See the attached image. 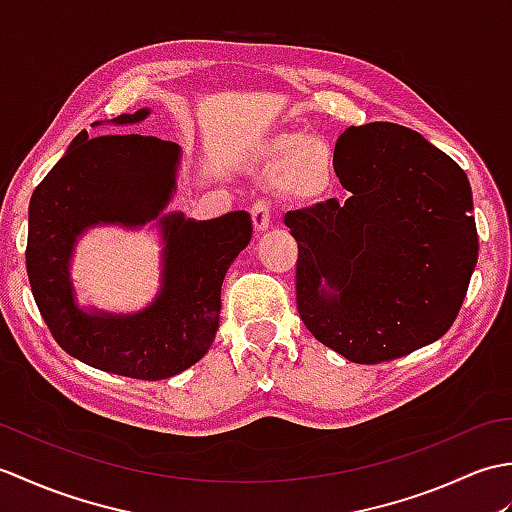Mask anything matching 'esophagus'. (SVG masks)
<instances>
[{
    "instance_id": "obj_1",
    "label": "esophagus",
    "mask_w": 512,
    "mask_h": 512,
    "mask_svg": "<svg viewBox=\"0 0 512 512\" xmlns=\"http://www.w3.org/2000/svg\"><path fill=\"white\" fill-rule=\"evenodd\" d=\"M250 217H253V224H255V231H266L273 222V209H270V202L266 198L257 200L253 206H250Z\"/></svg>"
}]
</instances>
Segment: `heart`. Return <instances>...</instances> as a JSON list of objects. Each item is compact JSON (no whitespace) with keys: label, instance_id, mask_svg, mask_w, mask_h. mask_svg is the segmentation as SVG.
<instances>
[{"label":"heart","instance_id":"b5f03b06","mask_svg":"<svg viewBox=\"0 0 512 512\" xmlns=\"http://www.w3.org/2000/svg\"><path fill=\"white\" fill-rule=\"evenodd\" d=\"M268 149L277 158H286L281 167V182L290 193L308 198L328 187L332 178V154L321 140H303L301 134H279L270 140Z\"/></svg>","mask_w":512,"mask_h":512}]
</instances>
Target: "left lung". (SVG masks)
<instances>
[{"mask_svg":"<svg viewBox=\"0 0 512 512\" xmlns=\"http://www.w3.org/2000/svg\"><path fill=\"white\" fill-rule=\"evenodd\" d=\"M334 162L350 198L288 211L297 310L314 339L374 365L447 332L477 264L466 173L418 132L347 127Z\"/></svg>","mask_w":512,"mask_h":512,"instance_id":"left-lung-1","label":"left lung"}]
</instances>
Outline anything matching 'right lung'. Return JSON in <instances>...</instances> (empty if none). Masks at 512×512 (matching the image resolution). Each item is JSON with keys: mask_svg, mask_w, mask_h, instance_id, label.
Here are the masks:
<instances>
[{"mask_svg": "<svg viewBox=\"0 0 512 512\" xmlns=\"http://www.w3.org/2000/svg\"><path fill=\"white\" fill-rule=\"evenodd\" d=\"M147 116L149 110H138L112 123L134 125ZM178 162L180 147L171 140L81 132L32 193L26 246L32 297L54 341L85 365L160 380L198 363L215 339L222 281L248 246L253 220L246 211L204 222L182 213L160 217L176 191ZM151 219L159 220L166 242L163 286L152 306L136 315L76 307L69 259L78 235L96 223L137 227Z\"/></svg>", "mask_w": 512, "mask_h": 512, "instance_id": "obj_1", "label": "right lung"}]
</instances>
